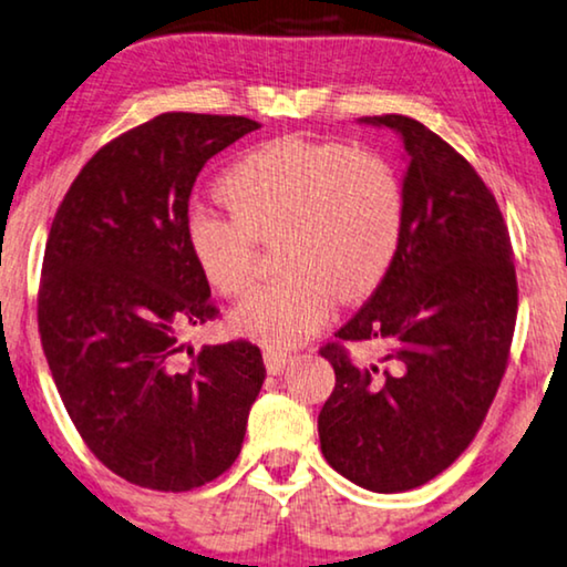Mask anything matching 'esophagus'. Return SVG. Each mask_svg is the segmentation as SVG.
<instances>
[{
    "instance_id": "1",
    "label": "esophagus",
    "mask_w": 567,
    "mask_h": 567,
    "mask_svg": "<svg viewBox=\"0 0 567 567\" xmlns=\"http://www.w3.org/2000/svg\"><path fill=\"white\" fill-rule=\"evenodd\" d=\"M288 362H290V354H288V352L271 350V347H267V350H264V365H267L269 375H279V373H282Z\"/></svg>"
}]
</instances>
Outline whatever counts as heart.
Segmentation results:
<instances>
[{
  "mask_svg": "<svg viewBox=\"0 0 567 567\" xmlns=\"http://www.w3.org/2000/svg\"><path fill=\"white\" fill-rule=\"evenodd\" d=\"M217 194L230 215L196 207L188 254L205 282L236 298L254 275L256 240H277L288 269L233 308L238 337L271 347L311 339L342 300L368 298L389 275L404 233V186L379 155L339 142L277 137L223 173Z\"/></svg>",
  "mask_w": 567,
  "mask_h": 567,
  "instance_id": "b5f03b06",
  "label": "heart"
}]
</instances>
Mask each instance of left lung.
I'll use <instances>...</instances> for the list:
<instances>
[{
    "label": "left lung",
    "mask_w": 567,
    "mask_h": 567,
    "mask_svg": "<svg viewBox=\"0 0 567 567\" xmlns=\"http://www.w3.org/2000/svg\"><path fill=\"white\" fill-rule=\"evenodd\" d=\"M404 145L396 259L339 339L381 342V365L334 344L337 383L319 414L323 458L354 485L404 493L470 446L508 362L518 288L511 238L477 171L410 116H365Z\"/></svg>",
    "instance_id": "left-lung-1"
}]
</instances>
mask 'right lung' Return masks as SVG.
<instances>
[{
  "label": "right lung",
  "mask_w": 567,
  "mask_h": 567,
  "mask_svg": "<svg viewBox=\"0 0 567 567\" xmlns=\"http://www.w3.org/2000/svg\"><path fill=\"white\" fill-rule=\"evenodd\" d=\"M259 121L161 113L90 157L43 256L38 331L87 449L126 482L184 493L240 454L264 368L251 342L188 350L217 313L186 246L188 196L209 157Z\"/></svg>",
  "instance_id": "right-lung-1"
}]
</instances>
